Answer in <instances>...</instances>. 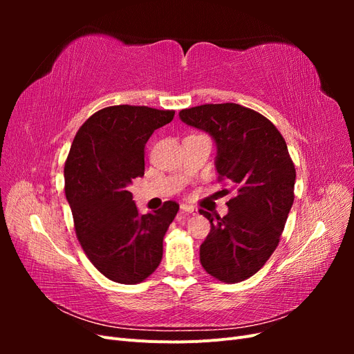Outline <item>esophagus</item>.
Listing matches in <instances>:
<instances>
[{
	"label": "esophagus",
	"mask_w": 354,
	"mask_h": 354,
	"mask_svg": "<svg viewBox=\"0 0 354 354\" xmlns=\"http://www.w3.org/2000/svg\"><path fill=\"white\" fill-rule=\"evenodd\" d=\"M180 211H181V212H187V214H196V212H198L196 208L192 207V205H181V207H180Z\"/></svg>",
	"instance_id": "1"
}]
</instances>
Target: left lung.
Segmentation results:
<instances>
[{"label": "left lung", "instance_id": "left-lung-1", "mask_svg": "<svg viewBox=\"0 0 354 354\" xmlns=\"http://www.w3.org/2000/svg\"><path fill=\"white\" fill-rule=\"evenodd\" d=\"M181 121L212 136L218 181L236 194L223 218L201 211L211 230L199 250L214 279L238 283L259 272L279 245L294 202L295 165L285 138L261 113L236 103L201 104L180 111ZM223 195L230 194L223 189Z\"/></svg>", "mask_w": 354, "mask_h": 354}]
</instances>
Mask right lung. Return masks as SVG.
Segmentation results:
<instances>
[{
	"mask_svg": "<svg viewBox=\"0 0 354 354\" xmlns=\"http://www.w3.org/2000/svg\"><path fill=\"white\" fill-rule=\"evenodd\" d=\"M174 111L147 106H109L93 113L75 136L65 164V194L85 255L108 279L134 285L162 260V241L178 211L140 216L128 185L145 176V145L173 121Z\"/></svg>",
	"mask_w": 354,
	"mask_h": 354,
	"instance_id": "add662e5",
	"label": "right lung"
}]
</instances>
